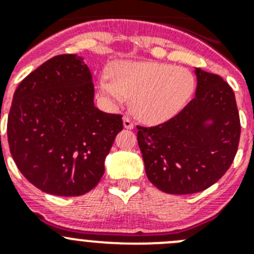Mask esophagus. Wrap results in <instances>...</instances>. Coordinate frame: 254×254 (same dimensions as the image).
<instances>
[{
  "mask_svg": "<svg viewBox=\"0 0 254 254\" xmlns=\"http://www.w3.org/2000/svg\"><path fill=\"white\" fill-rule=\"evenodd\" d=\"M123 126H125V128H127V129L133 128V122H132V120L129 118V117H127V116L123 117Z\"/></svg>",
  "mask_w": 254,
  "mask_h": 254,
  "instance_id": "esophagus-1",
  "label": "esophagus"
}]
</instances>
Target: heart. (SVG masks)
Returning a JSON list of instances; mask_svg holds the SVG:
<instances>
[{
  "mask_svg": "<svg viewBox=\"0 0 254 254\" xmlns=\"http://www.w3.org/2000/svg\"><path fill=\"white\" fill-rule=\"evenodd\" d=\"M112 75L113 78L100 77V91L114 104L133 99L134 114L147 123L173 118L196 89V78L190 69L163 62H121L113 67Z\"/></svg>",
  "mask_w": 254,
  "mask_h": 254,
  "instance_id": "1",
  "label": "heart"
}]
</instances>
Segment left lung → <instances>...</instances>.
I'll use <instances>...</instances> for the list:
<instances>
[{"label":"left lung","mask_w":254,"mask_h":254,"mask_svg":"<svg viewBox=\"0 0 254 254\" xmlns=\"http://www.w3.org/2000/svg\"><path fill=\"white\" fill-rule=\"evenodd\" d=\"M196 76V96L177 116L154 127L137 126L147 178L165 193H197L216 183L239 145L241 120L232 87L201 68Z\"/></svg>","instance_id":"8db88e82"}]
</instances>
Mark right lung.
<instances>
[{
  "label": "right lung",
  "instance_id": "obj_1",
  "mask_svg": "<svg viewBox=\"0 0 254 254\" xmlns=\"http://www.w3.org/2000/svg\"><path fill=\"white\" fill-rule=\"evenodd\" d=\"M91 72L81 57L60 55L29 73L13 94L7 140L31 185L56 196H81L104 174L121 114L94 105Z\"/></svg>",
  "mask_w": 254,
  "mask_h": 254
}]
</instances>
